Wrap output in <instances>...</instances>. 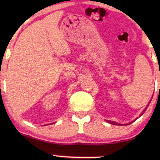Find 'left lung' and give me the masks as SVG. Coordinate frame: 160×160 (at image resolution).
<instances>
[{
  "label": "left lung",
  "mask_w": 160,
  "mask_h": 160,
  "mask_svg": "<svg viewBox=\"0 0 160 160\" xmlns=\"http://www.w3.org/2000/svg\"><path fill=\"white\" fill-rule=\"evenodd\" d=\"M148 105H149V103H148ZM148 105H147V107H146L145 109H144V110H143V111H142V113H141V114H140V117H141V116L143 114L144 112H145L146 109H147L148 106ZM137 119H138V118H136V119H135V120H136ZM135 120H134V121H132V122H130V123H128V124H119V123H117V122H113V121H110V120H108V121H106V122H108V123H110V124H113V125H120V126H122V125H129V124H130L131 123H132L133 122H135Z\"/></svg>",
  "instance_id": "obj_1"
}]
</instances>
